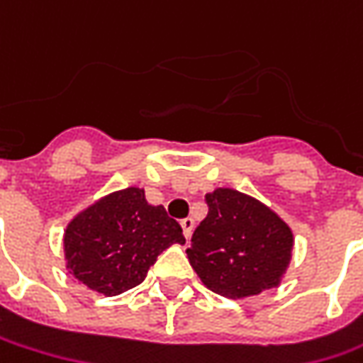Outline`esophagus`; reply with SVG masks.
I'll return each instance as SVG.
<instances>
[{"instance_id":"obj_1","label":"esophagus","mask_w":363,"mask_h":363,"mask_svg":"<svg viewBox=\"0 0 363 363\" xmlns=\"http://www.w3.org/2000/svg\"><path fill=\"white\" fill-rule=\"evenodd\" d=\"M179 224H182V228H184V236H186V238H189V236H191V232H194V226H196L194 218H184Z\"/></svg>"}]
</instances>
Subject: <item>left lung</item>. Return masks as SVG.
<instances>
[{
  "mask_svg": "<svg viewBox=\"0 0 363 363\" xmlns=\"http://www.w3.org/2000/svg\"><path fill=\"white\" fill-rule=\"evenodd\" d=\"M208 216L191 236L189 264L202 283L228 299L281 285L293 257V232L257 198L232 188L206 194Z\"/></svg>",
  "mask_w": 363,
  "mask_h": 363,
  "instance_id": "obj_1",
  "label": "left lung"
}]
</instances>
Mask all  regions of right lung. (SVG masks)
Wrapping results in <instances>:
<instances>
[{
	"mask_svg": "<svg viewBox=\"0 0 363 363\" xmlns=\"http://www.w3.org/2000/svg\"><path fill=\"white\" fill-rule=\"evenodd\" d=\"M182 226L143 188L106 194L72 218L64 230L66 269L78 283L115 297L145 281L165 248L184 244Z\"/></svg>",
	"mask_w": 363,
	"mask_h": 363,
	"instance_id": "right-lung-1",
	"label": "right lung"
}]
</instances>
